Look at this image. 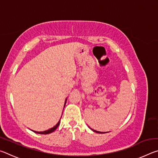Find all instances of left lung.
<instances>
[{"instance_id":"8db88e82","label":"left lung","mask_w":158,"mask_h":158,"mask_svg":"<svg viewBox=\"0 0 158 158\" xmlns=\"http://www.w3.org/2000/svg\"><path fill=\"white\" fill-rule=\"evenodd\" d=\"M92 130H93V129H92ZM93 131H94V132H98V133H100V134L106 133V132H98V131H96V130H93Z\"/></svg>"}]
</instances>
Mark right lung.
I'll use <instances>...</instances> for the list:
<instances>
[{"mask_svg":"<svg viewBox=\"0 0 158 158\" xmlns=\"http://www.w3.org/2000/svg\"><path fill=\"white\" fill-rule=\"evenodd\" d=\"M59 124H60V121H59V122H58L56 125H55L54 127H52V128H51V129H49V130H46V131H44V132H36V131H33V132H35V133L42 134V135H47V134L52 133V132H53V131L56 130V128L58 127V125H59Z\"/></svg>","mask_w":158,"mask_h":158,"instance_id":"add662e5","label":"right lung"}]
</instances>
